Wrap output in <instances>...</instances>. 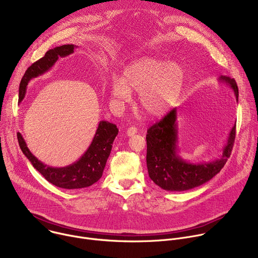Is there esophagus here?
I'll use <instances>...</instances> for the list:
<instances>
[{
  "mask_svg": "<svg viewBox=\"0 0 258 258\" xmlns=\"http://www.w3.org/2000/svg\"><path fill=\"white\" fill-rule=\"evenodd\" d=\"M137 128L135 127V126H131L130 128H127V131H126V135L128 136V137H133L134 135H136L137 134Z\"/></svg>",
  "mask_w": 258,
  "mask_h": 258,
  "instance_id": "esophagus-1",
  "label": "esophagus"
}]
</instances>
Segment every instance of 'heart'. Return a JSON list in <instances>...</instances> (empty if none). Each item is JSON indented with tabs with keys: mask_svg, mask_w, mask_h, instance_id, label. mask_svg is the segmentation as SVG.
Listing matches in <instances>:
<instances>
[{
	"mask_svg": "<svg viewBox=\"0 0 258 258\" xmlns=\"http://www.w3.org/2000/svg\"><path fill=\"white\" fill-rule=\"evenodd\" d=\"M185 83L186 72L178 63L144 57L128 64L122 77L111 76L108 89L116 105L128 102L132 92L139 94L143 111L149 116L158 117L175 104Z\"/></svg>",
	"mask_w": 258,
	"mask_h": 258,
	"instance_id": "b5f03b06",
	"label": "heart"
}]
</instances>
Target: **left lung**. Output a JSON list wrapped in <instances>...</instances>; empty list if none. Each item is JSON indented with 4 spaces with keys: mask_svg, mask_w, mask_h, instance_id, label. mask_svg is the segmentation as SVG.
<instances>
[{
    "mask_svg": "<svg viewBox=\"0 0 258 258\" xmlns=\"http://www.w3.org/2000/svg\"><path fill=\"white\" fill-rule=\"evenodd\" d=\"M218 81L233 90L238 101V86L234 79L222 76ZM177 107L173 108L159 122L147 131V168L150 178L166 191H187L210 180L222 169L231 155L236 123L232 127L220 158L200 163H191L178 155Z\"/></svg>",
    "mask_w": 258,
    "mask_h": 258,
    "instance_id": "left-lung-1",
    "label": "left lung"
}]
</instances>
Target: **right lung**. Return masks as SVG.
Wrapping results in <instances>:
<instances>
[{
  "label": "right lung",
  "mask_w": 258,
  "mask_h": 258,
  "mask_svg": "<svg viewBox=\"0 0 258 258\" xmlns=\"http://www.w3.org/2000/svg\"><path fill=\"white\" fill-rule=\"evenodd\" d=\"M76 48L78 47L75 45L56 47L49 50L43 58L32 63L25 71L20 82L18 101L21 102L23 100L30 80L44 75L52 68L59 58L72 54ZM117 134L118 128L114 123L105 120L100 121L88 150L78 161L65 167H52L44 164L29 151L20 133L17 134V139L23 154L31 162L32 166L49 182L59 188L71 190L90 187L101 178Z\"/></svg>",
  "instance_id": "1"
}]
</instances>
